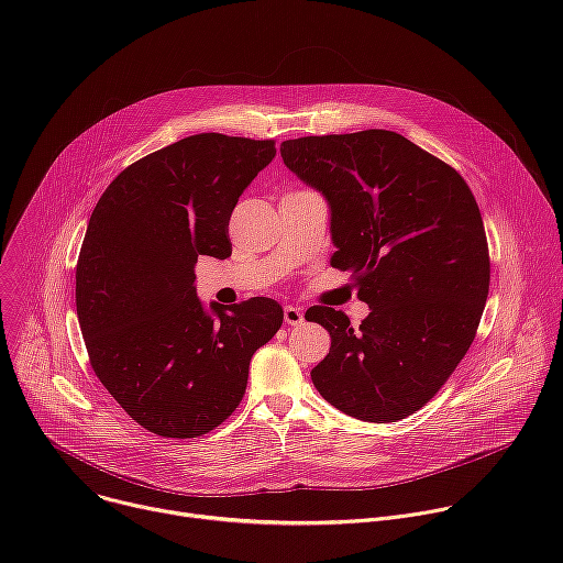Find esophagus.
I'll list each match as a JSON object with an SVG mask.
<instances>
[{
	"label": "esophagus",
	"mask_w": 563,
	"mask_h": 563,
	"mask_svg": "<svg viewBox=\"0 0 563 563\" xmlns=\"http://www.w3.org/2000/svg\"><path fill=\"white\" fill-rule=\"evenodd\" d=\"M283 316H285V325H291V328L302 325V320H305L302 309H300V307H294V305H285V307H283Z\"/></svg>",
	"instance_id": "34e87169"
}]
</instances>
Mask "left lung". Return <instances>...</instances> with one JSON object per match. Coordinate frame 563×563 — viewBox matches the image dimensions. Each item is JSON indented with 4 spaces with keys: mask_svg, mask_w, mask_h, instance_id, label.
Segmentation results:
<instances>
[{
    "mask_svg": "<svg viewBox=\"0 0 563 563\" xmlns=\"http://www.w3.org/2000/svg\"><path fill=\"white\" fill-rule=\"evenodd\" d=\"M287 169L332 209V265L350 269L369 316L354 330L311 307L332 336L311 369L328 404L394 423L421 410L470 350L490 289L484 220L465 180L394 131L285 140Z\"/></svg>",
    "mask_w": 563,
    "mask_h": 563,
    "instance_id": "left-lung-1",
    "label": "left lung"
}]
</instances>
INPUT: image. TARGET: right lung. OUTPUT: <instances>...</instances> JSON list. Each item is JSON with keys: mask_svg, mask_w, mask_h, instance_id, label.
Instances as JSON below:
<instances>
[{"mask_svg": "<svg viewBox=\"0 0 563 563\" xmlns=\"http://www.w3.org/2000/svg\"><path fill=\"white\" fill-rule=\"evenodd\" d=\"M274 155V140L189 135L126 167L91 213L79 330L100 383L157 437H202L231 417L254 352L283 325L272 298L207 313L194 287L198 256H231V211Z\"/></svg>", "mask_w": 563, "mask_h": 563, "instance_id": "obj_1", "label": "right lung"}]
</instances>
